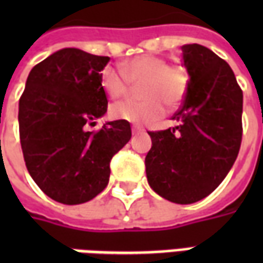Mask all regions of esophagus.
I'll use <instances>...</instances> for the list:
<instances>
[{
  "label": "esophagus",
  "mask_w": 263,
  "mask_h": 263,
  "mask_svg": "<svg viewBox=\"0 0 263 263\" xmlns=\"http://www.w3.org/2000/svg\"><path fill=\"white\" fill-rule=\"evenodd\" d=\"M132 132H134V134H141V132H143V129L141 128V126L134 125L132 126Z\"/></svg>",
  "instance_id": "esophagus-1"
}]
</instances>
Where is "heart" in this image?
Returning a JSON list of instances; mask_svg holds the SVG:
<instances>
[{"mask_svg": "<svg viewBox=\"0 0 263 263\" xmlns=\"http://www.w3.org/2000/svg\"><path fill=\"white\" fill-rule=\"evenodd\" d=\"M114 67H105L101 73V88L112 100L125 97L129 86H142L138 97L142 101H122L109 109L111 118L134 124H152L165 115L167 107L182 103L189 88V73L182 65L167 63L155 54H142Z\"/></svg>", "mask_w": 263, "mask_h": 263, "instance_id": "heart-1", "label": "heart"}]
</instances>
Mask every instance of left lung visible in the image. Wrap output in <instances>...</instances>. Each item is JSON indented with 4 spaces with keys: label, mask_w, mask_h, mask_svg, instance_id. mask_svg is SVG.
<instances>
[{
    "label": "left lung",
    "mask_w": 263,
    "mask_h": 263,
    "mask_svg": "<svg viewBox=\"0 0 263 263\" xmlns=\"http://www.w3.org/2000/svg\"><path fill=\"white\" fill-rule=\"evenodd\" d=\"M189 88L175 128L148 134L145 158L154 192L192 204L213 193L237 159L242 141V90L226 60L205 46H182Z\"/></svg>",
    "instance_id": "obj_1"
}]
</instances>
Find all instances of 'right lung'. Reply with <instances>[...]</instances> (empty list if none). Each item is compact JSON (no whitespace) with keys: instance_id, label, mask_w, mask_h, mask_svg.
<instances>
[{"instance_id":"obj_1","label":"right lung","mask_w":263,"mask_h":263,"mask_svg":"<svg viewBox=\"0 0 263 263\" xmlns=\"http://www.w3.org/2000/svg\"><path fill=\"white\" fill-rule=\"evenodd\" d=\"M108 62V56L66 48L26 79L18 112L22 154L32 179L58 203H86L101 193L112 156L131 139L126 121L86 129L107 112L101 70Z\"/></svg>"}]
</instances>
